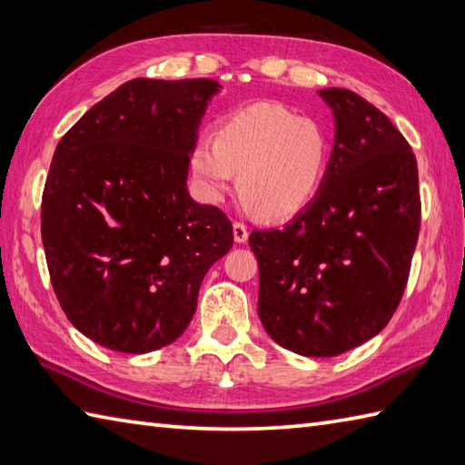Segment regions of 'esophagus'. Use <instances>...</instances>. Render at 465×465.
Here are the masks:
<instances>
[{
	"instance_id": "1",
	"label": "esophagus",
	"mask_w": 465,
	"mask_h": 465,
	"mask_svg": "<svg viewBox=\"0 0 465 465\" xmlns=\"http://www.w3.org/2000/svg\"><path fill=\"white\" fill-rule=\"evenodd\" d=\"M232 234H234V242L244 244L249 241V231H246V226L242 223H232Z\"/></svg>"
}]
</instances>
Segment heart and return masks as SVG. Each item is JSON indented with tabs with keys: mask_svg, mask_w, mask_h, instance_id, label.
Listing matches in <instances>:
<instances>
[{
	"mask_svg": "<svg viewBox=\"0 0 465 465\" xmlns=\"http://www.w3.org/2000/svg\"><path fill=\"white\" fill-rule=\"evenodd\" d=\"M329 156L331 140L317 120L279 104H252L224 116L216 138L198 136L188 164L206 203L221 204L239 173L246 211L282 221L319 194Z\"/></svg>",
	"mask_w": 465,
	"mask_h": 465,
	"instance_id": "b5f03b06",
	"label": "heart"
}]
</instances>
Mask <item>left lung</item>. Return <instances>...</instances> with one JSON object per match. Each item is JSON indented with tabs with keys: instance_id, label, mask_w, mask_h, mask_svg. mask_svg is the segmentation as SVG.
<instances>
[{
	"instance_id": "obj_1",
	"label": "left lung",
	"mask_w": 465,
	"mask_h": 465,
	"mask_svg": "<svg viewBox=\"0 0 465 465\" xmlns=\"http://www.w3.org/2000/svg\"><path fill=\"white\" fill-rule=\"evenodd\" d=\"M335 120L325 183L285 229L252 231L259 319L281 347L335 357L400 305L420 234L418 163L391 120L351 90L317 92Z\"/></svg>"
}]
</instances>
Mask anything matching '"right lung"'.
<instances>
[{"mask_svg": "<svg viewBox=\"0 0 465 465\" xmlns=\"http://www.w3.org/2000/svg\"><path fill=\"white\" fill-rule=\"evenodd\" d=\"M219 82L136 78L65 132L42 198L47 269L70 323L118 353L184 333L232 246L231 221L188 194V158Z\"/></svg>", "mask_w": 465, "mask_h": 465, "instance_id": "1", "label": "right lung"}]
</instances>
